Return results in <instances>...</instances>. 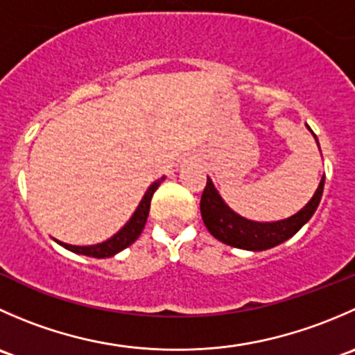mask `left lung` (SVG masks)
Wrapping results in <instances>:
<instances>
[{"label": "left lung", "mask_w": 355, "mask_h": 355, "mask_svg": "<svg viewBox=\"0 0 355 355\" xmlns=\"http://www.w3.org/2000/svg\"><path fill=\"white\" fill-rule=\"evenodd\" d=\"M314 137H316V134H314ZM323 189L324 177L321 178L320 187L314 192L313 199L299 213L287 218V220L259 223V221L245 220V218L234 213L220 198L213 182L207 178L206 187L200 196V214H202V221L209 234L223 244L245 250H266L288 241L311 220L316 207L320 206Z\"/></svg>", "instance_id": "left-lung-1"}]
</instances>
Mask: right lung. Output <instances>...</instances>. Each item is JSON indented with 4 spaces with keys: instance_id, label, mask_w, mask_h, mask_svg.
I'll return each mask as SVG.
<instances>
[{
    "instance_id": "obj_1",
    "label": "right lung",
    "mask_w": 355,
    "mask_h": 355,
    "mask_svg": "<svg viewBox=\"0 0 355 355\" xmlns=\"http://www.w3.org/2000/svg\"><path fill=\"white\" fill-rule=\"evenodd\" d=\"M164 180L159 178L156 180L151 187L148 189V192L144 194L142 198L141 204L137 206L135 213L132 214L130 220L127 221L123 228H121L118 234H114L113 237L108 239L106 242H101V244H96V245H70V244H63V242H58L60 245H63L65 249L71 250V252H77V254H84V256H91V257H98V259H103V257H111L114 256L116 252L120 250L127 249L128 245L134 244L135 241L139 239V235L142 234L144 230V225L148 221V214H149V207H151V199L153 194L156 192V189L159 187L161 182Z\"/></svg>"
}]
</instances>
